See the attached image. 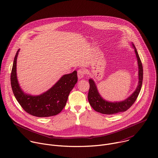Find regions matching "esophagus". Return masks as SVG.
Segmentation results:
<instances>
[{
	"instance_id": "1",
	"label": "esophagus",
	"mask_w": 158,
	"mask_h": 158,
	"mask_svg": "<svg viewBox=\"0 0 158 158\" xmlns=\"http://www.w3.org/2000/svg\"><path fill=\"white\" fill-rule=\"evenodd\" d=\"M84 74H85V72H84V71L83 69H79L77 71V77H78V78L79 79L82 78L84 77Z\"/></svg>"
}]
</instances>
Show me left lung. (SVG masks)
<instances>
[{"label":"left lung","mask_w":158,"mask_h":158,"mask_svg":"<svg viewBox=\"0 0 158 158\" xmlns=\"http://www.w3.org/2000/svg\"><path fill=\"white\" fill-rule=\"evenodd\" d=\"M135 53L138 59L139 67V83L137 89L133 94L126 100L121 102H110L104 100L99 95L96 85L93 79H89V90L88 93V101L90 105L97 112L104 114H114L127 110L136 101L140 93L143 79V65L137 50L133 44Z\"/></svg>","instance_id":"1"}]
</instances>
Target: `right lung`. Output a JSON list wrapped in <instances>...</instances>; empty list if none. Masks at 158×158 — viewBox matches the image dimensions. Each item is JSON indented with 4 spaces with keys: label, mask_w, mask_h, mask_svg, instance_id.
I'll list each match as a JSON object with an SVG mask.
<instances>
[{
    "label": "right lung",
    "mask_w": 158,
    "mask_h": 158,
    "mask_svg": "<svg viewBox=\"0 0 158 158\" xmlns=\"http://www.w3.org/2000/svg\"><path fill=\"white\" fill-rule=\"evenodd\" d=\"M19 51L15 56L10 74L11 86L17 101L26 112L34 116L44 118L58 114L65 107L70 92L77 82V71L63 76L52 88L40 96L26 94L21 90L17 79Z\"/></svg>",
    "instance_id": "1"
}]
</instances>
